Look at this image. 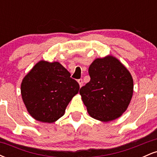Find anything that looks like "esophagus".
Masks as SVG:
<instances>
[{
	"label": "esophagus",
	"instance_id": "obj_1",
	"mask_svg": "<svg viewBox=\"0 0 157 157\" xmlns=\"http://www.w3.org/2000/svg\"><path fill=\"white\" fill-rule=\"evenodd\" d=\"M77 82H78L79 85H80V87H82V84H83V82H82V79H80V80H77Z\"/></svg>",
	"mask_w": 157,
	"mask_h": 157
}]
</instances>
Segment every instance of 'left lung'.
Here are the masks:
<instances>
[{"label": "left lung", "mask_w": 157, "mask_h": 157, "mask_svg": "<svg viewBox=\"0 0 157 157\" xmlns=\"http://www.w3.org/2000/svg\"><path fill=\"white\" fill-rule=\"evenodd\" d=\"M91 80L80 90L88 113L101 122H110L127 110L134 92L130 71L112 55L97 58L89 68Z\"/></svg>", "instance_id": "1"}]
</instances>
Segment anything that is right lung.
<instances>
[{
  "instance_id": "add662e5",
  "label": "right lung",
  "mask_w": 157,
  "mask_h": 157,
  "mask_svg": "<svg viewBox=\"0 0 157 157\" xmlns=\"http://www.w3.org/2000/svg\"><path fill=\"white\" fill-rule=\"evenodd\" d=\"M59 62L40 60L23 77V101L29 113L37 121L52 123L64 115L80 86Z\"/></svg>"
}]
</instances>
